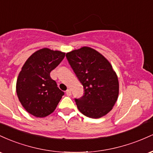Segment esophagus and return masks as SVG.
<instances>
[{"label":"esophagus","instance_id":"1","mask_svg":"<svg viewBox=\"0 0 153 153\" xmlns=\"http://www.w3.org/2000/svg\"><path fill=\"white\" fill-rule=\"evenodd\" d=\"M66 95H67V96H71V89H68V90L66 91Z\"/></svg>","mask_w":153,"mask_h":153}]
</instances>
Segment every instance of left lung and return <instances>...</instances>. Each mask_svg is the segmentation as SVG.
<instances>
[{"label":"left lung","mask_w":153,"mask_h":153,"mask_svg":"<svg viewBox=\"0 0 153 153\" xmlns=\"http://www.w3.org/2000/svg\"><path fill=\"white\" fill-rule=\"evenodd\" d=\"M66 57L84 88L83 96L75 99L78 110L93 119L107 114L117 102L119 88L108 59L88 47L68 52Z\"/></svg>","instance_id":"left-lung-1"}]
</instances>
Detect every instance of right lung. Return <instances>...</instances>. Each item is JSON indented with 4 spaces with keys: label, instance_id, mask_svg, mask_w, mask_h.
<instances>
[{
    "label": "right lung",
    "instance_id": "obj_1",
    "mask_svg": "<svg viewBox=\"0 0 153 153\" xmlns=\"http://www.w3.org/2000/svg\"><path fill=\"white\" fill-rule=\"evenodd\" d=\"M65 56V52L43 48L31 54L23 65L16 81V94L30 114L45 117L55 110L64 92L51 78L50 72Z\"/></svg>",
    "mask_w": 153,
    "mask_h": 153
}]
</instances>
